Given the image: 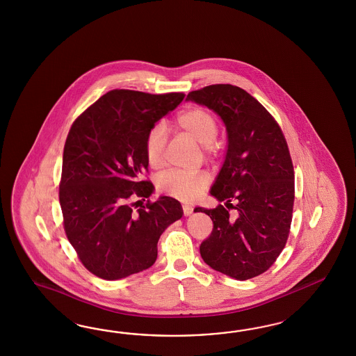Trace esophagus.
I'll list each match as a JSON object with an SVG mask.
<instances>
[{
    "label": "esophagus",
    "instance_id": "1",
    "mask_svg": "<svg viewBox=\"0 0 356 356\" xmlns=\"http://www.w3.org/2000/svg\"><path fill=\"white\" fill-rule=\"evenodd\" d=\"M183 213L184 216H191L192 213H193V207H191V206L184 205L183 206Z\"/></svg>",
    "mask_w": 356,
    "mask_h": 356
}]
</instances>
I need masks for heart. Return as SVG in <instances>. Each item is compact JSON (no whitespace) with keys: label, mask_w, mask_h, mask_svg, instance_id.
<instances>
[{"label":"heart","mask_w":356,"mask_h":356,"mask_svg":"<svg viewBox=\"0 0 356 356\" xmlns=\"http://www.w3.org/2000/svg\"><path fill=\"white\" fill-rule=\"evenodd\" d=\"M176 125L189 134L198 143L204 145V151L211 155L218 150V121L216 116L204 107H191L181 111L176 118ZM165 131L162 125L151 128L145 140V156L151 168H161L165 149ZM209 177L204 172L185 173L176 170L165 171L156 179V188L163 194L176 197L181 201H194L204 192Z\"/></svg>","instance_id":"b5f03b06"}]
</instances>
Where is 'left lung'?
Masks as SVG:
<instances>
[{
    "label": "left lung",
    "mask_w": 356,
    "mask_h": 356,
    "mask_svg": "<svg viewBox=\"0 0 356 356\" xmlns=\"http://www.w3.org/2000/svg\"><path fill=\"white\" fill-rule=\"evenodd\" d=\"M188 99L216 111L228 133L226 161L211 188L227 207L194 210L213 220L201 257L235 280L254 278L277 261L290 235L295 176L287 140L269 111L240 87L210 85Z\"/></svg>",
    "instance_id": "obj_1"
}]
</instances>
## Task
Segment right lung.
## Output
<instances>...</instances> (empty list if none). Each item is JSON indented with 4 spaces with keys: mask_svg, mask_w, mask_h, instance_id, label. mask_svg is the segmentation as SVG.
I'll return each instance as SVG.
<instances>
[{
    "mask_svg": "<svg viewBox=\"0 0 356 356\" xmlns=\"http://www.w3.org/2000/svg\"><path fill=\"white\" fill-rule=\"evenodd\" d=\"M184 97L111 90L69 130L58 189L65 234L82 265L102 280L149 269L163 231L183 216L172 197L147 200L154 186L142 176L147 133Z\"/></svg>",
    "mask_w": 356,
    "mask_h": 356,
    "instance_id": "1",
    "label": "right lung"
}]
</instances>
